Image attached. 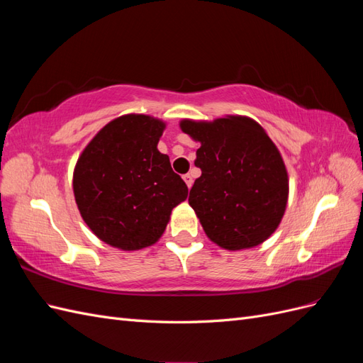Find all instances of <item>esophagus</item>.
I'll use <instances>...</instances> for the list:
<instances>
[{
    "label": "esophagus",
    "instance_id": "34e87169",
    "mask_svg": "<svg viewBox=\"0 0 363 363\" xmlns=\"http://www.w3.org/2000/svg\"><path fill=\"white\" fill-rule=\"evenodd\" d=\"M183 180H184V183H186V184H188V188H191L192 183H194V180H192V175H191V174H184V175H183Z\"/></svg>",
    "mask_w": 363,
    "mask_h": 363
}]
</instances>
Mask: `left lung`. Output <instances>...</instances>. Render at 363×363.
I'll return each instance as SVG.
<instances>
[{
  "label": "left lung",
  "instance_id": "left-lung-1",
  "mask_svg": "<svg viewBox=\"0 0 363 363\" xmlns=\"http://www.w3.org/2000/svg\"><path fill=\"white\" fill-rule=\"evenodd\" d=\"M180 128L200 142L194 163L201 175L189 204L207 238L230 251L265 242L280 225L289 195L286 167L267 131L240 115L182 119Z\"/></svg>",
  "mask_w": 363,
  "mask_h": 363
}]
</instances>
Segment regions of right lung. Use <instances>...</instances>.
<instances>
[{
	"instance_id": "right-lung-1",
	"label": "right lung",
	"mask_w": 363,
	"mask_h": 363,
	"mask_svg": "<svg viewBox=\"0 0 363 363\" xmlns=\"http://www.w3.org/2000/svg\"><path fill=\"white\" fill-rule=\"evenodd\" d=\"M167 123L128 113L106 124L75 163L72 189L83 221L123 251L155 245L188 186L157 150Z\"/></svg>"
}]
</instances>
